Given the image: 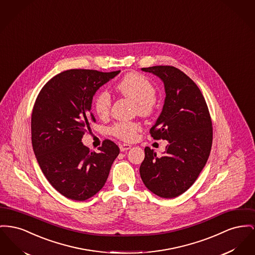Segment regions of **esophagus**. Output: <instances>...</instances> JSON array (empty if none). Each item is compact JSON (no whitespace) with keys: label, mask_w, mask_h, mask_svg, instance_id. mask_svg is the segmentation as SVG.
<instances>
[{"label":"esophagus","mask_w":255,"mask_h":255,"mask_svg":"<svg viewBox=\"0 0 255 255\" xmlns=\"http://www.w3.org/2000/svg\"><path fill=\"white\" fill-rule=\"evenodd\" d=\"M132 146L130 145V144H126V143H122V144H120V151H127V150L130 149Z\"/></svg>","instance_id":"34e87169"}]
</instances>
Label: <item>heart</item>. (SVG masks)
I'll return each mask as SVG.
<instances>
[{"instance_id":"heart-1","label":"heart","mask_w":255,"mask_h":255,"mask_svg":"<svg viewBox=\"0 0 255 255\" xmlns=\"http://www.w3.org/2000/svg\"><path fill=\"white\" fill-rule=\"evenodd\" d=\"M117 90L123 96L135 101L137 111L142 116H148L154 109V96L156 90L154 85L144 76L130 73L125 76L117 86ZM96 114L105 118L111 110L112 98L105 90L98 91L93 100ZM141 126L135 121H119L111 128V134L123 141H134L140 132Z\"/></svg>"}]
</instances>
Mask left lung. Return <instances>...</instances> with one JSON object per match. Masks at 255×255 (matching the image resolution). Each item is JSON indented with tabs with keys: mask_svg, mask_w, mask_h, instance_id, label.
I'll return each mask as SVG.
<instances>
[{
	"mask_svg": "<svg viewBox=\"0 0 255 255\" xmlns=\"http://www.w3.org/2000/svg\"><path fill=\"white\" fill-rule=\"evenodd\" d=\"M164 83L165 104L150 134L166 139L164 155L144 148L139 174L153 194L173 198L185 193L197 179L209 158L213 128L206 101L195 82L178 68L158 65L141 68Z\"/></svg>",
	"mask_w": 255,
	"mask_h": 255,
	"instance_id": "obj_1",
	"label": "left lung"
}]
</instances>
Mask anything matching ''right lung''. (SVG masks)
<instances>
[{"mask_svg":"<svg viewBox=\"0 0 255 255\" xmlns=\"http://www.w3.org/2000/svg\"><path fill=\"white\" fill-rule=\"evenodd\" d=\"M119 71L70 69L53 77L41 89L31 114V143L49 183L65 197L83 201L105 185L119 146L105 139L99 153L82 137L95 122L91 103L95 92Z\"/></svg>","mask_w":255,"mask_h":255,"instance_id":"right-lung-1","label":"right lung"}]
</instances>
